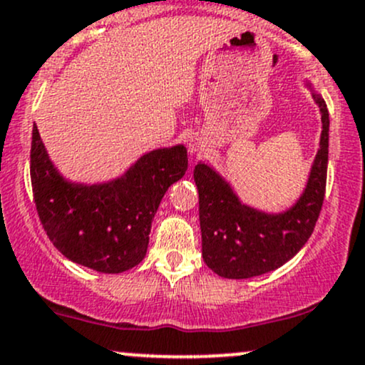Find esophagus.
I'll use <instances>...</instances> for the list:
<instances>
[{
    "mask_svg": "<svg viewBox=\"0 0 365 365\" xmlns=\"http://www.w3.org/2000/svg\"><path fill=\"white\" fill-rule=\"evenodd\" d=\"M187 148H188V153H190V154H199V153H202L204 149H206V142H204L202 137L192 135L190 139L187 140Z\"/></svg>",
    "mask_w": 365,
    "mask_h": 365,
    "instance_id": "esophagus-1",
    "label": "esophagus"
}]
</instances>
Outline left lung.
I'll return each instance as SVG.
<instances>
[{"label": "left lung", "instance_id": "obj_1", "mask_svg": "<svg viewBox=\"0 0 365 365\" xmlns=\"http://www.w3.org/2000/svg\"><path fill=\"white\" fill-rule=\"evenodd\" d=\"M312 98L322 121L319 149L302 195L287 211L273 215L247 206L211 166H195L202 257L216 274L244 279L269 273L290 261L312 235L324 200L329 142L328 108L321 94L312 91Z\"/></svg>", "mask_w": 365, "mask_h": 365}]
</instances>
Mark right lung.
Returning <instances> with one entry per match:
<instances>
[{"mask_svg": "<svg viewBox=\"0 0 365 365\" xmlns=\"http://www.w3.org/2000/svg\"><path fill=\"white\" fill-rule=\"evenodd\" d=\"M187 166L180 144L150 150L111 182L72 183L54 168L36 123L32 128V192L46 235L66 259L99 273H123L145 257L159 202Z\"/></svg>", "mask_w": 365, "mask_h": 365, "instance_id": "1", "label": "right lung"}]
</instances>
